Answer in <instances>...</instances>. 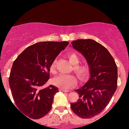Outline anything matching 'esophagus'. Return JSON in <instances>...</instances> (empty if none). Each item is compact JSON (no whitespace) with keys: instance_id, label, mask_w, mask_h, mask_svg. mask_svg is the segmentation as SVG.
Instances as JSON below:
<instances>
[{"instance_id":"1","label":"esophagus","mask_w":129,"mask_h":129,"mask_svg":"<svg viewBox=\"0 0 129 129\" xmlns=\"http://www.w3.org/2000/svg\"><path fill=\"white\" fill-rule=\"evenodd\" d=\"M59 90L60 91H63V92H69V90H64V89H62V88H59Z\"/></svg>"}]
</instances>
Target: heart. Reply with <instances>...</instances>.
Here are the masks:
<instances>
[{"instance_id":"heart-1","label":"heart","mask_w":129,"mask_h":129,"mask_svg":"<svg viewBox=\"0 0 129 129\" xmlns=\"http://www.w3.org/2000/svg\"><path fill=\"white\" fill-rule=\"evenodd\" d=\"M70 63L73 65L72 70L76 73L81 81H86L89 78L91 69L88 63L86 62L79 63V57L75 53L69 52L67 54ZM56 60H54L50 67V72L51 74L55 75L56 72ZM53 84L56 86L64 90H68L75 87L78 84V79L75 75H59L53 79Z\"/></svg>"}]
</instances>
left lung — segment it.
<instances>
[{
  "instance_id": "obj_1",
  "label": "left lung",
  "mask_w": 129,
  "mask_h": 129,
  "mask_svg": "<svg viewBox=\"0 0 129 129\" xmlns=\"http://www.w3.org/2000/svg\"><path fill=\"white\" fill-rule=\"evenodd\" d=\"M72 47L83 54L91 69L90 78L85 85L75 90L79 98L71 103L77 116L88 119L102 112L117 88L118 69L109 51L92 39H78Z\"/></svg>"
}]
</instances>
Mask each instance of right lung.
Wrapping results in <instances>:
<instances>
[{
  "instance_id": "1",
  "label": "right lung",
  "mask_w": 129,
  "mask_h": 129,
  "mask_svg": "<svg viewBox=\"0 0 129 129\" xmlns=\"http://www.w3.org/2000/svg\"><path fill=\"white\" fill-rule=\"evenodd\" d=\"M69 42H41L29 46L13 63L9 84L13 100L22 113L39 119L51 110L58 88L43 85L50 79V67Z\"/></svg>"
}]
</instances>
